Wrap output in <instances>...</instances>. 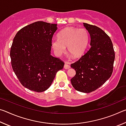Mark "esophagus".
Returning a JSON list of instances; mask_svg holds the SVG:
<instances>
[{"instance_id": "esophagus-1", "label": "esophagus", "mask_w": 126, "mask_h": 126, "mask_svg": "<svg viewBox=\"0 0 126 126\" xmlns=\"http://www.w3.org/2000/svg\"><path fill=\"white\" fill-rule=\"evenodd\" d=\"M70 68H71L70 65H68V64H67V63L65 64L64 65V69H69Z\"/></svg>"}]
</instances>
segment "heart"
Instances as JSON below:
<instances>
[{"label": "heart", "instance_id": "b5f03b06", "mask_svg": "<svg viewBox=\"0 0 126 126\" xmlns=\"http://www.w3.org/2000/svg\"><path fill=\"white\" fill-rule=\"evenodd\" d=\"M89 36L85 28L67 27L60 32L58 38H53L51 44L58 55L64 54L68 47L69 54L74 58L80 57L86 50Z\"/></svg>", "mask_w": 126, "mask_h": 126}]
</instances>
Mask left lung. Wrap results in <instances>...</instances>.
Here are the masks:
<instances>
[{"label": "left lung", "instance_id": "8db88e82", "mask_svg": "<svg viewBox=\"0 0 126 126\" xmlns=\"http://www.w3.org/2000/svg\"><path fill=\"white\" fill-rule=\"evenodd\" d=\"M90 34V48L71 67L76 74L71 79L76 90L90 93L102 86L112 75L115 54L111 39L95 25L83 23Z\"/></svg>", "mask_w": 126, "mask_h": 126}]
</instances>
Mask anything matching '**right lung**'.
Returning <instances> with one entry per match:
<instances>
[{
  "label": "right lung",
  "mask_w": 126,
  "mask_h": 126,
  "mask_svg": "<svg viewBox=\"0 0 126 126\" xmlns=\"http://www.w3.org/2000/svg\"><path fill=\"white\" fill-rule=\"evenodd\" d=\"M57 24L38 21L18 32L10 56L12 68L23 86L42 92L52 84L57 72L64 63L50 54L51 42Z\"/></svg>",
  "instance_id": "add662e5"
}]
</instances>
